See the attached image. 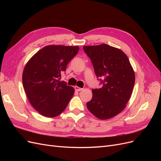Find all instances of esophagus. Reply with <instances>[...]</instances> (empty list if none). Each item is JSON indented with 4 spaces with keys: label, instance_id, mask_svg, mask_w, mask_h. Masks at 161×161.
<instances>
[{
    "label": "esophagus",
    "instance_id": "1",
    "mask_svg": "<svg viewBox=\"0 0 161 161\" xmlns=\"http://www.w3.org/2000/svg\"><path fill=\"white\" fill-rule=\"evenodd\" d=\"M75 90L77 91H82V89H82V88H80V87L78 86H75Z\"/></svg>",
    "mask_w": 161,
    "mask_h": 161
}]
</instances>
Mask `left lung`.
Masks as SVG:
<instances>
[{
  "label": "left lung",
  "instance_id": "obj_1",
  "mask_svg": "<svg viewBox=\"0 0 161 161\" xmlns=\"http://www.w3.org/2000/svg\"><path fill=\"white\" fill-rule=\"evenodd\" d=\"M83 49L94 67L103 86L92 89L86 103L91 113L100 119L114 118L122 111L130 100L135 82V73L128 56L119 48L103 43L85 46Z\"/></svg>",
  "mask_w": 161,
  "mask_h": 161
}]
</instances>
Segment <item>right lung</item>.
<instances>
[{"mask_svg": "<svg viewBox=\"0 0 161 161\" xmlns=\"http://www.w3.org/2000/svg\"><path fill=\"white\" fill-rule=\"evenodd\" d=\"M79 50V46H47L27 62L22 75L24 90L33 108L42 115H59L73 97L74 88L60 79Z\"/></svg>", "mask_w": 161, "mask_h": 161, "instance_id": "obj_1", "label": "right lung"}]
</instances>
